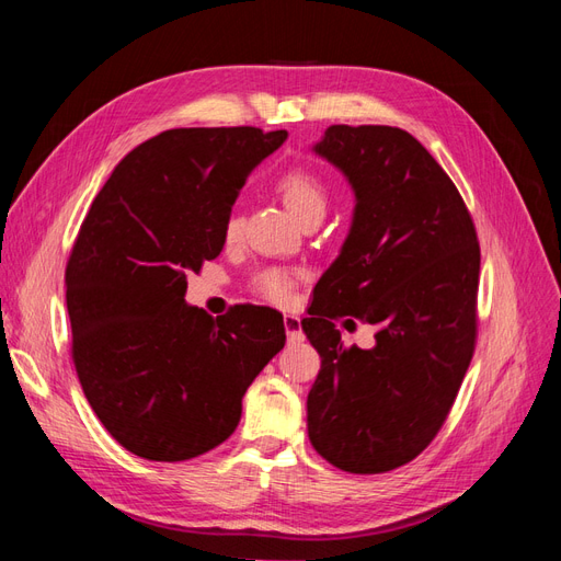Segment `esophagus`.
Segmentation results:
<instances>
[{"label": "esophagus", "instance_id": "1", "mask_svg": "<svg viewBox=\"0 0 561 561\" xmlns=\"http://www.w3.org/2000/svg\"><path fill=\"white\" fill-rule=\"evenodd\" d=\"M283 325H285L287 342H290V344L301 342V339H304V334H301V320H299L297 316L285 313V316H283Z\"/></svg>", "mask_w": 561, "mask_h": 561}]
</instances>
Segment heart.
I'll return each instance as SVG.
<instances>
[{
  "mask_svg": "<svg viewBox=\"0 0 561 561\" xmlns=\"http://www.w3.org/2000/svg\"><path fill=\"white\" fill-rule=\"evenodd\" d=\"M276 192L283 201V206L287 208L299 225L309 222V219L316 217H325L328 210V186L322 184V180L309 171H287L278 184ZM225 241H236L241 236V219L236 215H229L225 222ZM293 285L295 278L287 274L283 268H266L262 274L254 276L252 287L254 293L264 297L271 304H285L293 295Z\"/></svg>",
  "mask_w": 561,
  "mask_h": 561,
  "instance_id": "obj_1",
  "label": "heart"
}]
</instances>
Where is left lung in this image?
<instances>
[{"label": "left lung", "instance_id": "obj_1", "mask_svg": "<svg viewBox=\"0 0 561 561\" xmlns=\"http://www.w3.org/2000/svg\"><path fill=\"white\" fill-rule=\"evenodd\" d=\"M311 149L346 178L355 208L301 320L320 355L309 439L346 472H388L431 445L466 377L478 236L443 165L407 130L339 124ZM336 317L375 324L376 346L346 350Z\"/></svg>", "mask_w": 561, "mask_h": 561}]
</instances>
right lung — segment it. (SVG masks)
<instances>
[{
  "mask_svg": "<svg viewBox=\"0 0 561 561\" xmlns=\"http://www.w3.org/2000/svg\"><path fill=\"white\" fill-rule=\"evenodd\" d=\"M287 130L173 128L118 161L67 262L75 367L95 416L149 461L222 445L243 396L285 344L283 316L213 318L184 301L186 274L225 248L248 175Z\"/></svg>",
  "mask_w": 561,
  "mask_h": 561,
  "instance_id": "add662e5",
  "label": "right lung"
}]
</instances>
